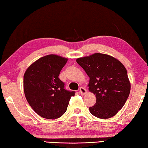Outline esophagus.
Wrapping results in <instances>:
<instances>
[{"label":"esophagus","mask_w":148,"mask_h":148,"mask_svg":"<svg viewBox=\"0 0 148 148\" xmlns=\"http://www.w3.org/2000/svg\"><path fill=\"white\" fill-rule=\"evenodd\" d=\"M80 93H81V94L82 96H84L85 95V94L87 93V90H86L85 88H83V87H81V88H80Z\"/></svg>","instance_id":"1"}]
</instances>
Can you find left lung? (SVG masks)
<instances>
[{
	"label": "left lung",
	"instance_id": "8db88e82",
	"mask_svg": "<svg viewBox=\"0 0 148 148\" xmlns=\"http://www.w3.org/2000/svg\"><path fill=\"white\" fill-rule=\"evenodd\" d=\"M89 77L88 90L96 101L89 108L91 114L99 119L115 116L127 101L130 91L127 71L119 60L108 54L95 53L76 60Z\"/></svg>",
	"mask_w": 148,
	"mask_h": 148
}]
</instances>
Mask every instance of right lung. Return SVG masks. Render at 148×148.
I'll use <instances>...</instances> for the list:
<instances>
[{"label":"right lung","instance_id":"add662e5","mask_svg":"<svg viewBox=\"0 0 148 148\" xmlns=\"http://www.w3.org/2000/svg\"><path fill=\"white\" fill-rule=\"evenodd\" d=\"M67 60L56 54L47 55L31 64L24 73L25 98L33 110L43 118L62 117L75 96V92L65 90L58 77Z\"/></svg>","mask_w":148,"mask_h":148}]
</instances>
